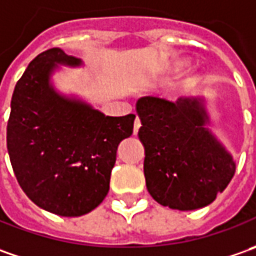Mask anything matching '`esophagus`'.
Instances as JSON below:
<instances>
[{"instance_id":"1","label":"esophagus","mask_w":256,"mask_h":256,"mask_svg":"<svg viewBox=\"0 0 256 256\" xmlns=\"http://www.w3.org/2000/svg\"><path fill=\"white\" fill-rule=\"evenodd\" d=\"M140 126H142V122H140L138 118H136V120H134V128H133V133H134V134H137V132H138Z\"/></svg>"}]
</instances>
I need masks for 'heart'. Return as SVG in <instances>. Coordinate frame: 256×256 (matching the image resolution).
<instances>
[{"label": "heart", "mask_w": 256, "mask_h": 256, "mask_svg": "<svg viewBox=\"0 0 256 256\" xmlns=\"http://www.w3.org/2000/svg\"><path fill=\"white\" fill-rule=\"evenodd\" d=\"M187 66H188V60H186V59H177L172 65V68H170V72L176 75V74H180L182 70H186Z\"/></svg>", "instance_id": "heart-1"}]
</instances>
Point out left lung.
I'll return each mask as SVG.
<instances>
[{
	"mask_svg": "<svg viewBox=\"0 0 256 256\" xmlns=\"http://www.w3.org/2000/svg\"><path fill=\"white\" fill-rule=\"evenodd\" d=\"M144 177L150 196L164 207L191 211L211 204L235 172V162L207 128L206 102L140 98Z\"/></svg>",
	"mask_w": 256,
	"mask_h": 256,
	"instance_id": "1",
	"label": "left lung"
}]
</instances>
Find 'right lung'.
<instances>
[{"label":"right lung","mask_w":256,"mask_h":256,"mask_svg":"<svg viewBox=\"0 0 256 256\" xmlns=\"http://www.w3.org/2000/svg\"><path fill=\"white\" fill-rule=\"evenodd\" d=\"M58 65L80 66L82 60L48 49L16 82L6 148L31 201L56 216H80L108 196L118 146L132 136L136 114L104 116L84 102L59 94L50 84Z\"/></svg>","instance_id":"1"}]
</instances>
